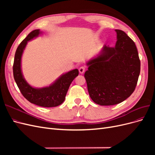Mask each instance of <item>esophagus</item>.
Returning <instances> with one entry per match:
<instances>
[{
	"label": "esophagus",
	"mask_w": 155,
	"mask_h": 155,
	"mask_svg": "<svg viewBox=\"0 0 155 155\" xmlns=\"http://www.w3.org/2000/svg\"><path fill=\"white\" fill-rule=\"evenodd\" d=\"M85 68L84 67H81L79 68V72L80 74H83L84 72H85Z\"/></svg>",
	"instance_id": "34e87169"
}]
</instances>
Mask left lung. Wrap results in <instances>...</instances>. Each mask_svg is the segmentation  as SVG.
Here are the masks:
<instances>
[{"label": "left lung", "mask_w": 155, "mask_h": 155, "mask_svg": "<svg viewBox=\"0 0 155 155\" xmlns=\"http://www.w3.org/2000/svg\"><path fill=\"white\" fill-rule=\"evenodd\" d=\"M115 47L105 45L102 53L90 61L84 76L91 99L100 105H114L134 91L140 72V60L134 42L116 30Z\"/></svg>", "instance_id": "8db88e82"}]
</instances>
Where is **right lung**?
I'll list each match as a JSON object with an SVG mask.
<instances>
[{
    "label": "right lung",
    "mask_w": 155,
    "mask_h": 155,
    "mask_svg": "<svg viewBox=\"0 0 155 155\" xmlns=\"http://www.w3.org/2000/svg\"><path fill=\"white\" fill-rule=\"evenodd\" d=\"M39 34V30H33L18 46L13 65V77L22 96L31 104L43 107H57L64 101L70 84L78 76L79 71L74 69L66 73L48 87L35 88L30 86L21 72V56L27 42Z\"/></svg>",
    "instance_id": "add662e5"
}]
</instances>
